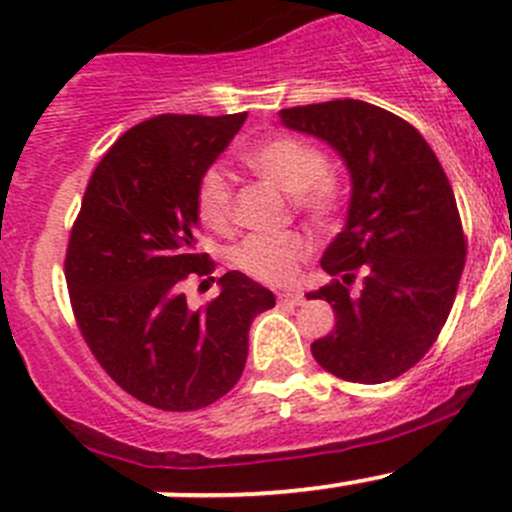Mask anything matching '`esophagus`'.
Segmentation results:
<instances>
[{"label": "esophagus", "instance_id": "esophagus-1", "mask_svg": "<svg viewBox=\"0 0 512 512\" xmlns=\"http://www.w3.org/2000/svg\"><path fill=\"white\" fill-rule=\"evenodd\" d=\"M277 300H280V305H302V302H305V297H302L300 292H280V295H277Z\"/></svg>", "mask_w": 512, "mask_h": 512}]
</instances>
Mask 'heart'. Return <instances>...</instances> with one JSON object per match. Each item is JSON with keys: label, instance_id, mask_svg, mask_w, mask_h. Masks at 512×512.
<instances>
[{"label": "heart", "instance_id": "heart-1", "mask_svg": "<svg viewBox=\"0 0 512 512\" xmlns=\"http://www.w3.org/2000/svg\"><path fill=\"white\" fill-rule=\"evenodd\" d=\"M255 175L265 177L290 195L297 215L312 225L327 227L345 200V182L335 167L327 165L320 147L297 135H277L242 155ZM197 215L212 230H227L235 222V182L220 167L202 172L195 192ZM310 255V242L297 232L282 235H250L232 250L237 270L267 285H282L297 275Z\"/></svg>", "mask_w": 512, "mask_h": 512}]
</instances>
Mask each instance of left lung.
Wrapping results in <instances>:
<instances>
[{
	"label": "left lung",
	"instance_id": "obj_1",
	"mask_svg": "<svg viewBox=\"0 0 512 512\" xmlns=\"http://www.w3.org/2000/svg\"><path fill=\"white\" fill-rule=\"evenodd\" d=\"M280 117L335 147L352 180L347 225L320 260L335 280L307 295L337 320L312 357L347 382L393 380L438 340L463 275L468 242L448 175L413 124L375 104L332 99Z\"/></svg>",
	"mask_w": 512,
	"mask_h": 512
}]
</instances>
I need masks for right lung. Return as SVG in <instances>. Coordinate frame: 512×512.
I'll return each instance as SVG.
<instances>
[{
  "label": "right lung",
  "mask_w": 512,
  "mask_h": 512,
  "mask_svg": "<svg viewBox=\"0 0 512 512\" xmlns=\"http://www.w3.org/2000/svg\"><path fill=\"white\" fill-rule=\"evenodd\" d=\"M245 117L135 124L94 167L72 225L64 277L79 332L119 388L157 410H200L230 393L252 320L275 307L270 290L237 270L200 310L182 292L192 275L215 282V262L195 247V192Z\"/></svg>",
  "instance_id": "right-lung-1"
}]
</instances>
